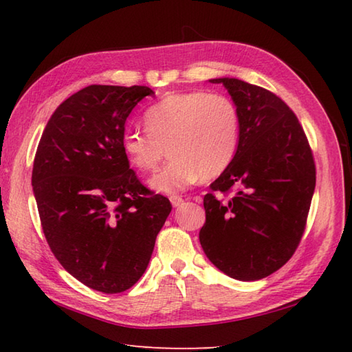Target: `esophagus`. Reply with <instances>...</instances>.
Here are the masks:
<instances>
[{"label": "esophagus", "mask_w": 352, "mask_h": 352, "mask_svg": "<svg viewBox=\"0 0 352 352\" xmlns=\"http://www.w3.org/2000/svg\"><path fill=\"white\" fill-rule=\"evenodd\" d=\"M169 199H170V203L174 207H180L184 203V199L182 197H177V195H172Z\"/></svg>", "instance_id": "obj_1"}]
</instances>
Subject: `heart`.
I'll use <instances>...</instances> for the list:
<instances>
[{
    "instance_id": "1",
    "label": "heart",
    "mask_w": 352,
    "mask_h": 352,
    "mask_svg": "<svg viewBox=\"0 0 352 352\" xmlns=\"http://www.w3.org/2000/svg\"><path fill=\"white\" fill-rule=\"evenodd\" d=\"M146 129L131 126L122 134V149L139 170H153L168 153L149 186L162 193H178L201 177L214 178L237 153L241 119L236 104L221 94L204 91L168 94L144 115Z\"/></svg>"
}]
</instances>
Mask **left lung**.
Here are the masks:
<instances>
[{
  "label": "left lung",
  "instance_id": "1",
  "mask_svg": "<svg viewBox=\"0 0 352 352\" xmlns=\"http://www.w3.org/2000/svg\"><path fill=\"white\" fill-rule=\"evenodd\" d=\"M241 119L237 153L210 184L199 242L231 278L256 281L287 263L300 245L316 184L315 160L296 115L275 94L237 78H213Z\"/></svg>",
  "mask_w": 352,
  "mask_h": 352
}]
</instances>
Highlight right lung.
Segmentation results:
<instances>
[{
    "label": "right lung",
    "instance_id": "right-lung-1",
    "mask_svg": "<svg viewBox=\"0 0 352 352\" xmlns=\"http://www.w3.org/2000/svg\"><path fill=\"white\" fill-rule=\"evenodd\" d=\"M146 86L81 89L56 109L37 146L32 184L45 239L85 286L121 294L144 275L169 216L122 149L125 121Z\"/></svg>",
    "mask_w": 352,
    "mask_h": 352
}]
</instances>
